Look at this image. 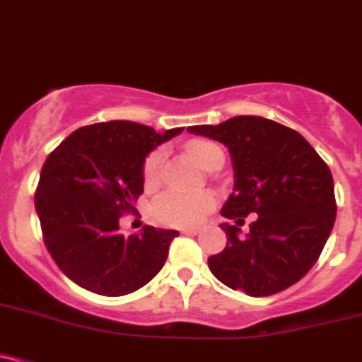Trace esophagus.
<instances>
[{"label":"esophagus","mask_w":362,"mask_h":362,"mask_svg":"<svg viewBox=\"0 0 362 362\" xmlns=\"http://www.w3.org/2000/svg\"><path fill=\"white\" fill-rule=\"evenodd\" d=\"M199 232H201L199 227H185V229H182V234H187V235L199 234Z\"/></svg>","instance_id":"esophagus-1"}]
</instances>
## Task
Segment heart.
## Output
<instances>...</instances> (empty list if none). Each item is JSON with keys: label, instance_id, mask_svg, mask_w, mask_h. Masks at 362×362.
Here are the masks:
<instances>
[{"label": "heart", "instance_id": "obj_1", "mask_svg": "<svg viewBox=\"0 0 362 362\" xmlns=\"http://www.w3.org/2000/svg\"><path fill=\"white\" fill-rule=\"evenodd\" d=\"M187 149L201 168H206L216 156L223 154L216 144L208 142V140L191 142ZM163 158H165V154H163L161 149L152 151L147 156L146 163H144V178H146V182H154L158 178L159 170H161L163 165ZM211 204L213 197L210 194L166 191L154 201L152 211H154L156 218L159 222L166 223V226L185 227L199 222L206 215V211L210 210Z\"/></svg>", "mask_w": 362, "mask_h": 362}]
</instances>
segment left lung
<instances>
[{
  "instance_id": "8db88e82",
  "label": "left lung",
  "mask_w": 362,
  "mask_h": 362,
  "mask_svg": "<svg viewBox=\"0 0 362 362\" xmlns=\"http://www.w3.org/2000/svg\"><path fill=\"white\" fill-rule=\"evenodd\" d=\"M230 152L234 191L222 206L235 225L259 218L245 238L222 223L227 246L208 258L213 276L250 296L279 293L310 271L332 234L337 203L328 165L298 132L260 116L189 127Z\"/></svg>"
}]
</instances>
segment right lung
Segmentation results:
<instances>
[{
    "label": "right lung",
    "mask_w": 362,
    "mask_h": 362,
    "mask_svg": "<svg viewBox=\"0 0 362 362\" xmlns=\"http://www.w3.org/2000/svg\"><path fill=\"white\" fill-rule=\"evenodd\" d=\"M182 132L107 121L78 128L48 156L34 204L52 258L78 286L121 296L161 271L178 230L144 226L123 235L119 218L144 192L149 152Z\"/></svg>",
    "instance_id": "add662e5"
}]
</instances>
